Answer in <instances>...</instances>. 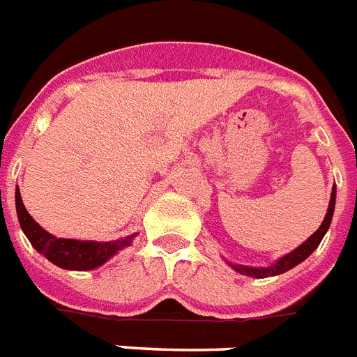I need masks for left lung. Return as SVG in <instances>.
Segmentation results:
<instances>
[{"mask_svg": "<svg viewBox=\"0 0 357 357\" xmlns=\"http://www.w3.org/2000/svg\"><path fill=\"white\" fill-rule=\"evenodd\" d=\"M334 208H336V185H332L331 202H328L327 213H325V218L324 222H321V225L318 227V231L310 234L309 238L301 243V245H298L294 251L283 255L282 258H278V260L274 261V264H271V266L267 267L240 266V264H233V261H227V260H225V264H227L231 269L236 271V273L243 274V276H251V278H267V276H278V274L287 273L289 269H292V267H296L298 264H301L303 260H307V258H309L316 249H318L319 242L324 240L325 233H327L328 227H331Z\"/></svg>", "mask_w": 357, "mask_h": 357, "instance_id": "8db88e82", "label": "left lung"}]
</instances>
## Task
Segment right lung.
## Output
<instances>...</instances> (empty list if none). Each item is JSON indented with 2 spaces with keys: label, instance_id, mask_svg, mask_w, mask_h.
Instances as JSON below:
<instances>
[{
  "label": "right lung",
  "instance_id": "obj_1",
  "mask_svg": "<svg viewBox=\"0 0 357 357\" xmlns=\"http://www.w3.org/2000/svg\"><path fill=\"white\" fill-rule=\"evenodd\" d=\"M16 211L21 229L32 243V248L52 261L54 266L66 271H91L115 257L119 251L132 245L137 233L126 238L112 240V242H97V240H74L57 238L52 233L45 231L38 222L26 211L25 204L21 200L20 188H16Z\"/></svg>",
  "mask_w": 357,
  "mask_h": 357
}]
</instances>
